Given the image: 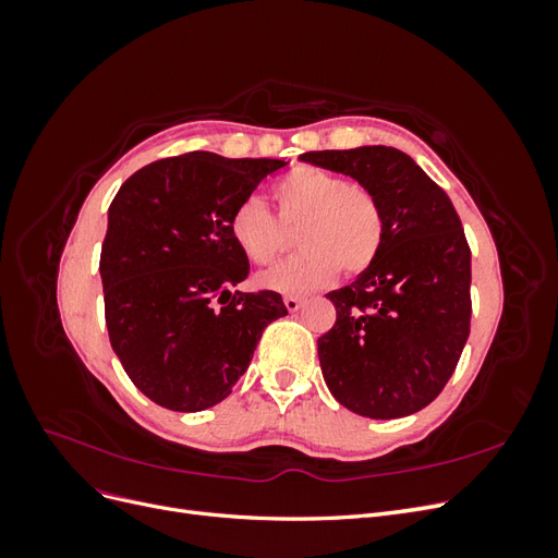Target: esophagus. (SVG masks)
Listing matches in <instances>:
<instances>
[{"label": "esophagus", "mask_w": 558, "mask_h": 558, "mask_svg": "<svg viewBox=\"0 0 558 558\" xmlns=\"http://www.w3.org/2000/svg\"><path fill=\"white\" fill-rule=\"evenodd\" d=\"M302 302H305V300L298 298V295H286L283 298V305H286V310H289V312H298L302 307Z\"/></svg>", "instance_id": "1"}]
</instances>
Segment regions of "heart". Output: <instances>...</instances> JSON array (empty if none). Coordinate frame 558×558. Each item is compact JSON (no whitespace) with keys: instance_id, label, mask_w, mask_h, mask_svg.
Masks as SVG:
<instances>
[{"instance_id":"heart-1","label":"heart","mask_w":558,"mask_h":558,"mask_svg":"<svg viewBox=\"0 0 558 558\" xmlns=\"http://www.w3.org/2000/svg\"><path fill=\"white\" fill-rule=\"evenodd\" d=\"M283 223H298L293 258L260 275L265 289L307 293L340 272L361 275L373 265L384 242V211L377 195L363 183L344 181L316 167H298L275 183ZM230 234L244 256L272 263L283 251L277 218L258 197H244L230 214Z\"/></svg>"}]
</instances>
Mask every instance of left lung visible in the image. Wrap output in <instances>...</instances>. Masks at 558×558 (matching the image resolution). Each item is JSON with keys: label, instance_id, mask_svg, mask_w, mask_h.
Segmentation results:
<instances>
[{"label": "left lung", "instance_id": "left-lung-1", "mask_svg": "<svg viewBox=\"0 0 558 558\" xmlns=\"http://www.w3.org/2000/svg\"><path fill=\"white\" fill-rule=\"evenodd\" d=\"M300 160L367 185L384 211L377 260L326 298L335 326L318 337L335 400L367 418H400L430 404L470 335V246L451 199L391 146L310 150Z\"/></svg>", "mask_w": 558, "mask_h": 558}]
</instances>
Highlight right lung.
<instances>
[{"label": "right lung", "mask_w": 558, "mask_h": 558, "mask_svg": "<svg viewBox=\"0 0 558 558\" xmlns=\"http://www.w3.org/2000/svg\"><path fill=\"white\" fill-rule=\"evenodd\" d=\"M283 165L193 150L142 167L116 193L99 256L109 340L160 408L226 400L263 330L289 314L275 291H232L248 258L230 234L232 209Z\"/></svg>", "instance_id": "obj_1"}]
</instances>
